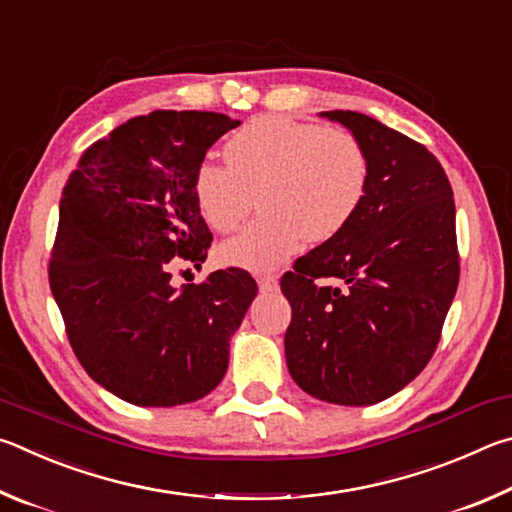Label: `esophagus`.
I'll return each mask as SVG.
<instances>
[{
	"mask_svg": "<svg viewBox=\"0 0 512 512\" xmlns=\"http://www.w3.org/2000/svg\"><path fill=\"white\" fill-rule=\"evenodd\" d=\"M257 287L262 293H268V291H275L277 289V277L271 275V273H264V275H257Z\"/></svg>",
	"mask_w": 512,
	"mask_h": 512,
	"instance_id": "34e87169",
	"label": "esophagus"
}]
</instances>
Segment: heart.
<instances>
[{
  "label": "heart",
  "instance_id": "heart-1",
  "mask_svg": "<svg viewBox=\"0 0 512 512\" xmlns=\"http://www.w3.org/2000/svg\"><path fill=\"white\" fill-rule=\"evenodd\" d=\"M228 167L203 162L194 198L216 232L237 230L253 207L255 223L219 250L223 264L253 273L273 271L298 255L302 241L339 237L361 210L370 183L363 144L339 126L289 117H257L223 146Z\"/></svg>",
  "mask_w": 512,
  "mask_h": 512
}]
</instances>
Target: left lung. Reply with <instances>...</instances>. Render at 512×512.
Returning <instances> with one entry per match:
<instances>
[{
  "label": "left lung",
  "mask_w": 512,
  "mask_h": 512,
  "mask_svg": "<svg viewBox=\"0 0 512 512\" xmlns=\"http://www.w3.org/2000/svg\"><path fill=\"white\" fill-rule=\"evenodd\" d=\"M320 117L363 144L370 183L348 228L282 275L284 352L311 397L368 406L402 391L436 352L461 273L454 192L436 155L411 137L352 110Z\"/></svg>",
  "instance_id": "left-lung-1"
}]
</instances>
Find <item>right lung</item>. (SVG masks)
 <instances>
[{
	"mask_svg": "<svg viewBox=\"0 0 512 512\" xmlns=\"http://www.w3.org/2000/svg\"><path fill=\"white\" fill-rule=\"evenodd\" d=\"M241 121L153 110L85 149L60 198L49 287L85 372L135 406L196 402L219 386L257 282L244 268L171 287L169 262L201 266L212 232L194 198L210 146Z\"/></svg>",
	"mask_w": 512,
	"mask_h": 512,
	"instance_id": "obj_1",
	"label": "right lung"
}]
</instances>
